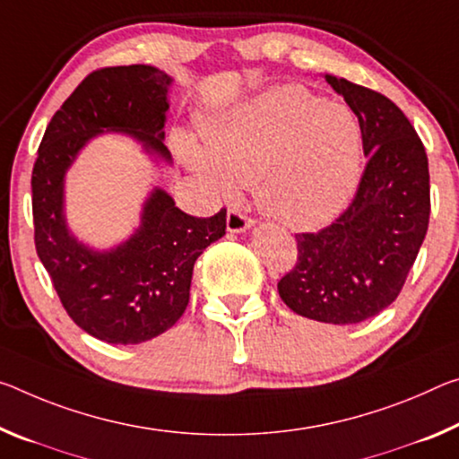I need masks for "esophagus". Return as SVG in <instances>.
I'll return each instance as SVG.
<instances>
[{
	"instance_id": "esophagus-1",
	"label": "esophagus",
	"mask_w": 459,
	"mask_h": 459,
	"mask_svg": "<svg viewBox=\"0 0 459 459\" xmlns=\"http://www.w3.org/2000/svg\"><path fill=\"white\" fill-rule=\"evenodd\" d=\"M253 227V221L249 216H245L241 210L230 208L227 214V230L229 232H245L247 229Z\"/></svg>"
}]
</instances>
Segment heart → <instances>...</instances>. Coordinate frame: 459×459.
<instances>
[{
  "label": "heart",
  "instance_id": "heart-1",
  "mask_svg": "<svg viewBox=\"0 0 459 459\" xmlns=\"http://www.w3.org/2000/svg\"><path fill=\"white\" fill-rule=\"evenodd\" d=\"M204 147L179 136L178 151L222 195L255 184L267 216L294 229L337 218L361 178V126L343 104L281 85L208 120Z\"/></svg>",
  "mask_w": 459,
  "mask_h": 459
}]
</instances>
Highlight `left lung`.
I'll return each instance as SVG.
<instances>
[{"label":"left lung","instance_id":"1","mask_svg":"<svg viewBox=\"0 0 459 459\" xmlns=\"http://www.w3.org/2000/svg\"><path fill=\"white\" fill-rule=\"evenodd\" d=\"M325 79L358 116L368 165L331 227L296 235L298 261L278 292L296 315L355 325L396 300L419 255L431 212L429 161L394 101L343 77Z\"/></svg>","mask_w":459,"mask_h":459}]
</instances>
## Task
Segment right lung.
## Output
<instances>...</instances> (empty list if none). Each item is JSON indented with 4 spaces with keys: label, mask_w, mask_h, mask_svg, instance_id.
Masks as SVG:
<instances>
[{
    "label": "right lung",
    "mask_w": 459,
    "mask_h": 459,
    "mask_svg": "<svg viewBox=\"0 0 459 459\" xmlns=\"http://www.w3.org/2000/svg\"><path fill=\"white\" fill-rule=\"evenodd\" d=\"M171 83L151 65L93 71L48 122L32 169L36 253L73 323L112 345H138L179 321L195 259L227 229L224 208L195 218L152 187L125 243L98 251L69 230L65 176L90 138L125 133L155 161L171 163L163 143Z\"/></svg>",
    "instance_id": "right-lung-1"
}]
</instances>
